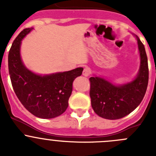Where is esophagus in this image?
<instances>
[{"label":"esophagus","instance_id":"34e87169","mask_svg":"<svg viewBox=\"0 0 156 156\" xmlns=\"http://www.w3.org/2000/svg\"><path fill=\"white\" fill-rule=\"evenodd\" d=\"M83 75L84 76H88L90 75V69L88 68H84V69L83 71Z\"/></svg>","mask_w":156,"mask_h":156}]
</instances>
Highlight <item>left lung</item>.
Segmentation results:
<instances>
[{"mask_svg":"<svg viewBox=\"0 0 156 156\" xmlns=\"http://www.w3.org/2000/svg\"><path fill=\"white\" fill-rule=\"evenodd\" d=\"M140 68L137 76L130 82L116 85L104 77L90 78V97L94 111L107 119H118L126 116L140 105L145 94L148 83V58L145 48L138 37Z\"/></svg>","mask_w":156,"mask_h":156,"instance_id":"left-lung-1","label":"left lung"}]
</instances>
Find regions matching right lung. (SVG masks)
<instances>
[{"label":"right lung","mask_w":156,"mask_h":156,"mask_svg":"<svg viewBox=\"0 0 156 156\" xmlns=\"http://www.w3.org/2000/svg\"><path fill=\"white\" fill-rule=\"evenodd\" d=\"M34 28L23 30L13 41L8 54V71L14 91L30 113L52 119L68 108L73 83L82 74V67L48 75L37 74L25 66L20 49L22 41Z\"/></svg>","instance_id":"add662e5"}]
</instances>
